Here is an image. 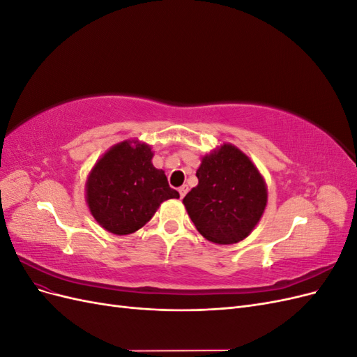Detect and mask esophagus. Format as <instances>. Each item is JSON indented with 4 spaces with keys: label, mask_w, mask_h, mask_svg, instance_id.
<instances>
[{
    "label": "esophagus",
    "mask_w": 357,
    "mask_h": 357,
    "mask_svg": "<svg viewBox=\"0 0 357 357\" xmlns=\"http://www.w3.org/2000/svg\"><path fill=\"white\" fill-rule=\"evenodd\" d=\"M188 190H189V188L186 186V185H183V186H180L178 188V193H180V198H185V195L188 193Z\"/></svg>",
    "instance_id": "esophagus-1"
}]
</instances>
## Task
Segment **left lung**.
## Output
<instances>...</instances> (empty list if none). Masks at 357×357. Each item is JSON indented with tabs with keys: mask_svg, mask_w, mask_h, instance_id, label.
I'll use <instances>...</instances> for the list:
<instances>
[{
	"mask_svg": "<svg viewBox=\"0 0 357 357\" xmlns=\"http://www.w3.org/2000/svg\"><path fill=\"white\" fill-rule=\"evenodd\" d=\"M198 186L183 198L198 232L215 244H235L250 235L266 207L265 180L240 149L223 144L205 155Z\"/></svg>",
	"mask_w": 357,
	"mask_h": 357,
	"instance_id": "obj_1",
	"label": "left lung"
}]
</instances>
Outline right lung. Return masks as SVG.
I'll list each match as a JSON object with an SVG mask.
<instances>
[{
	"label": "right lung",
	"instance_id": "add662e5",
	"mask_svg": "<svg viewBox=\"0 0 357 357\" xmlns=\"http://www.w3.org/2000/svg\"><path fill=\"white\" fill-rule=\"evenodd\" d=\"M152 158L149 144L128 139L107 150L89 172L86 202L105 231L132 234L153 218L162 202L180 198Z\"/></svg>",
	"mask_w": 357,
	"mask_h": 357
}]
</instances>
